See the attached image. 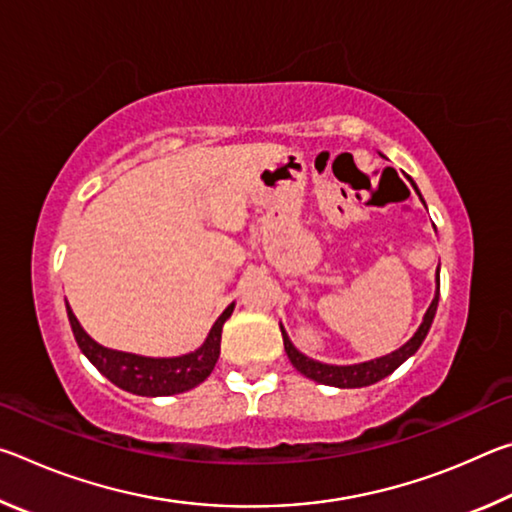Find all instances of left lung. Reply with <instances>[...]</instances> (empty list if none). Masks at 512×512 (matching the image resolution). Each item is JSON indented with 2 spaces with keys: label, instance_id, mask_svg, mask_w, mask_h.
<instances>
[{
  "label": "left lung",
  "instance_id": "left-lung-1",
  "mask_svg": "<svg viewBox=\"0 0 512 512\" xmlns=\"http://www.w3.org/2000/svg\"><path fill=\"white\" fill-rule=\"evenodd\" d=\"M415 187V185H413ZM415 192H418V187H415ZM436 298L427 309V314H424L422 325L418 327V332L413 334V339L402 345L400 350H395L391 354H386V357L375 359V361H366V363H357V366H327V363H318L314 359L305 357V354H300L296 348H293V343L289 341L287 332L282 329V339H284V350H287L289 359L293 363V368L302 375L318 381V384H327V386H339V388H361V386H370L375 384V381L384 379L386 375H391V372L402 366V363L411 357L413 352H418V348L424 341V336H427L429 327L433 323V316H436V309H438V296H440V273L436 275Z\"/></svg>",
  "mask_w": 512,
  "mask_h": 512
}]
</instances>
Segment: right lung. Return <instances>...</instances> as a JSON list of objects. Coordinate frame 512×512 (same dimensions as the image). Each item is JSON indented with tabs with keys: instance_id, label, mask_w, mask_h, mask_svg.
<instances>
[{
	"instance_id": "1",
	"label": "right lung",
	"mask_w": 512,
	"mask_h": 512,
	"mask_svg": "<svg viewBox=\"0 0 512 512\" xmlns=\"http://www.w3.org/2000/svg\"><path fill=\"white\" fill-rule=\"evenodd\" d=\"M235 305H230L216 320L210 329L207 341L192 354L176 359H149L137 357V354L108 350L92 341L88 334L83 332L79 320L72 314L67 305L69 325H72L74 339L79 343L81 352L90 359V363L97 368L103 377H108L112 384L124 388L128 393L144 395V397H162V395H176L185 393L210 377V372L216 366L221 352V329L223 323L230 318Z\"/></svg>"
}]
</instances>
